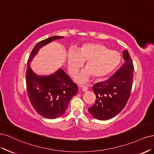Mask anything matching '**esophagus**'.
<instances>
[{
    "mask_svg": "<svg viewBox=\"0 0 154 154\" xmlns=\"http://www.w3.org/2000/svg\"><path fill=\"white\" fill-rule=\"evenodd\" d=\"M80 88H82L83 92H86V91H87V90H88V88H87V87H85V86H82V85H80Z\"/></svg>",
    "mask_w": 154,
    "mask_h": 154,
    "instance_id": "1",
    "label": "esophagus"
}]
</instances>
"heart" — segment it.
Here are the masks:
<instances>
[{"label":"heart","mask_w":154,"mask_h":154,"mask_svg":"<svg viewBox=\"0 0 154 154\" xmlns=\"http://www.w3.org/2000/svg\"><path fill=\"white\" fill-rule=\"evenodd\" d=\"M122 60L118 51L110 50L101 44H85L77 51L71 49L67 54V67L70 74H75L85 63V69L76 76L80 83L88 80L91 76L101 80L109 76L118 67Z\"/></svg>","instance_id":"heart-1"}]
</instances>
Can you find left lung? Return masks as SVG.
<instances>
[{
    "mask_svg": "<svg viewBox=\"0 0 154 154\" xmlns=\"http://www.w3.org/2000/svg\"><path fill=\"white\" fill-rule=\"evenodd\" d=\"M125 63L109 80L96 83L92 88L96 101L88 112L94 118L107 120L115 117L123 110L130 95L134 66L127 50H124Z\"/></svg>",
    "mask_w": 154,
    "mask_h": 154,
    "instance_id": "1",
    "label": "left lung"
}]
</instances>
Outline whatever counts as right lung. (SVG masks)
<instances>
[{"instance_id": "add662e5", "label": "right lung", "mask_w": 154, "mask_h": 154, "mask_svg": "<svg viewBox=\"0 0 154 154\" xmlns=\"http://www.w3.org/2000/svg\"><path fill=\"white\" fill-rule=\"evenodd\" d=\"M63 36H53L37 43L27 61L26 86L32 106L40 115L48 119L62 116L68 107L70 100L76 94L78 88L61 68L54 73L41 76L32 71L30 63L40 49Z\"/></svg>"}]
</instances>
